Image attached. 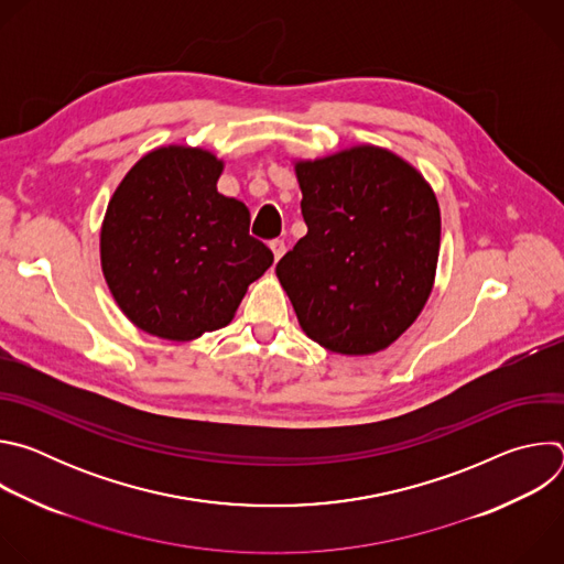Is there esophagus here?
<instances>
[{
    "label": "esophagus",
    "mask_w": 564,
    "mask_h": 564,
    "mask_svg": "<svg viewBox=\"0 0 564 564\" xmlns=\"http://www.w3.org/2000/svg\"><path fill=\"white\" fill-rule=\"evenodd\" d=\"M270 248H272V252H274V259H276V261H279V259L285 254V250H288V248H285V240H281V238H274L272 243H270Z\"/></svg>",
    "instance_id": "obj_1"
}]
</instances>
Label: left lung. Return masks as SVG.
<instances>
[{"label":"left lung","mask_w":564,"mask_h":564,"mask_svg":"<svg viewBox=\"0 0 564 564\" xmlns=\"http://www.w3.org/2000/svg\"><path fill=\"white\" fill-rule=\"evenodd\" d=\"M307 234L276 263L303 333L372 355L424 310L437 270L435 192L397 153L359 144L294 165Z\"/></svg>","instance_id":"obj_1"}]
</instances>
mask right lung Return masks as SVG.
<instances>
[{"label":"right lung","mask_w":564,"mask_h":564,"mask_svg":"<svg viewBox=\"0 0 564 564\" xmlns=\"http://www.w3.org/2000/svg\"><path fill=\"white\" fill-rule=\"evenodd\" d=\"M220 174L212 151L158 147L109 200L102 272L127 318L153 337L192 341L225 328L274 261L250 234L246 203L218 194Z\"/></svg>","instance_id":"add662e5"}]
</instances>
